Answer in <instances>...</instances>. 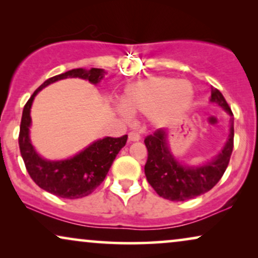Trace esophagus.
<instances>
[{
	"instance_id": "1",
	"label": "esophagus",
	"mask_w": 258,
	"mask_h": 258,
	"mask_svg": "<svg viewBox=\"0 0 258 258\" xmlns=\"http://www.w3.org/2000/svg\"><path fill=\"white\" fill-rule=\"evenodd\" d=\"M140 140H141V136L139 134L135 132L129 133V141H132V142H136V141H140Z\"/></svg>"
}]
</instances>
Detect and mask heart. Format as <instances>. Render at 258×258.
Instances as JSON below:
<instances>
[{
	"mask_svg": "<svg viewBox=\"0 0 258 258\" xmlns=\"http://www.w3.org/2000/svg\"><path fill=\"white\" fill-rule=\"evenodd\" d=\"M194 90L188 81L150 77L128 84L121 96L123 116L148 115L156 125H167L181 117L191 104Z\"/></svg>",
	"mask_w": 258,
	"mask_h": 258,
	"instance_id": "heart-1",
	"label": "heart"
}]
</instances>
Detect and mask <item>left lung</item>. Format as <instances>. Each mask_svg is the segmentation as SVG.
<instances>
[{"mask_svg": "<svg viewBox=\"0 0 258 258\" xmlns=\"http://www.w3.org/2000/svg\"><path fill=\"white\" fill-rule=\"evenodd\" d=\"M210 102L216 103L230 117V133L223 149L213 160L201 165H186L176 160L168 146V134L158 129L146 137L148 160L144 165L147 179L161 197L181 202L213 189L223 176L234 148V117L220 90L211 87Z\"/></svg>", "mask_w": 258, "mask_h": 258, "instance_id": "obj_1", "label": "left lung"}]
</instances>
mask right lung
Returning <instances> with one entry per match:
<instances>
[{"label": "right lung", "mask_w": 258, "mask_h": 258, "mask_svg": "<svg viewBox=\"0 0 258 258\" xmlns=\"http://www.w3.org/2000/svg\"><path fill=\"white\" fill-rule=\"evenodd\" d=\"M103 69L89 70L72 69L59 75L50 77L35 90L24 105L21 119L19 144L21 156L26 164L28 174L41 189L62 199L75 200L88 196L104 181L118 151L125 146L128 135L122 137H104L95 141L75 156L59 161L45 160L35 150L30 141L31 125L30 109L35 96L49 84L56 81L79 77L97 84L104 77Z\"/></svg>", "instance_id": "1"}]
</instances>
